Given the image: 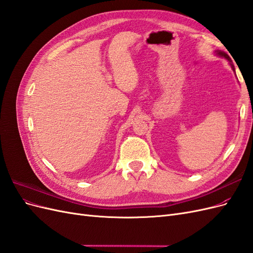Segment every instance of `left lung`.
<instances>
[{
    "instance_id": "1",
    "label": "left lung",
    "mask_w": 253,
    "mask_h": 253,
    "mask_svg": "<svg viewBox=\"0 0 253 253\" xmlns=\"http://www.w3.org/2000/svg\"><path fill=\"white\" fill-rule=\"evenodd\" d=\"M216 53H217V55L218 56H220V57H224V58H226L227 60H229V61H230V62H231V59L230 58H229V56L227 55V53L226 52H224V51H220V50H217L216 51ZM231 66H232V70L234 71V66L231 64Z\"/></svg>"
}]
</instances>
